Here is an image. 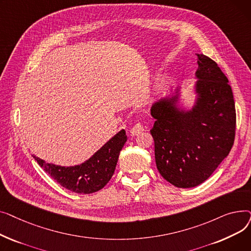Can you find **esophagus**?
Masks as SVG:
<instances>
[{
  "instance_id": "1",
  "label": "esophagus",
  "mask_w": 251,
  "mask_h": 251,
  "mask_svg": "<svg viewBox=\"0 0 251 251\" xmlns=\"http://www.w3.org/2000/svg\"><path fill=\"white\" fill-rule=\"evenodd\" d=\"M143 130H144L143 125L141 123H136L132 128H131L130 132H131V134H132V135H138L139 133L142 132Z\"/></svg>"
}]
</instances>
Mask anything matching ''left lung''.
Here are the masks:
<instances>
[{
	"label": "left lung",
	"instance_id": "obj_1",
	"mask_svg": "<svg viewBox=\"0 0 251 251\" xmlns=\"http://www.w3.org/2000/svg\"><path fill=\"white\" fill-rule=\"evenodd\" d=\"M197 100L187 112L176 96L152 104L151 133L160 174L172 185L190 188L204 182L229 154L235 139L236 111L226 75L210 58L197 54Z\"/></svg>",
	"mask_w": 251,
	"mask_h": 251
}]
</instances>
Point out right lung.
I'll list each match as a JSON object with an SVG mask.
<instances>
[{
  "mask_svg": "<svg viewBox=\"0 0 251 251\" xmlns=\"http://www.w3.org/2000/svg\"><path fill=\"white\" fill-rule=\"evenodd\" d=\"M127 140L125 130H121L102 146L89 160L74 167H62L46 163L32 154L46 172L61 186L75 193H94L107 185L111 180L119 154Z\"/></svg>",
  "mask_w": 251,
  "mask_h": 251,
  "instance_id": "1",
  "label": "right lung"
}]
</instances>
